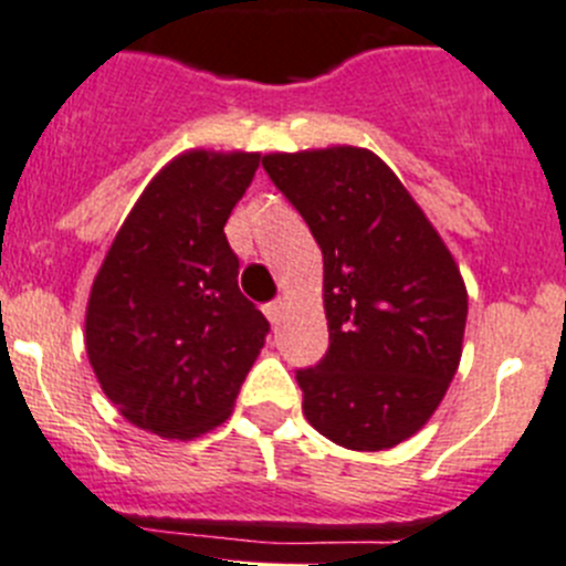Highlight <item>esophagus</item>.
I'll return each instance as SVG.
<instances>
[{"label": "esophagus", "mask_w": 566, "mask_h": 566, "mask_svg": "<svg viewBox=\"0 0 566 566\" xmlns=\"http://www.w3.org/2000/svg\"><path fill=\"white\" fill-rule=\"evenodd\" d=\"M282 310H284V301L273 298V301H268L265 307H262V313L268 315V321H271V324H279V321H282Z\"/></svg>", "instance_id": "esophagus-1"}]
</instances>
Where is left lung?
<instances>
[{
  "mask_svg": "<svg viewBox=\"0 0 566 566\" xmlns=\"http://www.w3.org/2000/svg\"><path fill=\"white\" fill-rule=\"evenodd\" d=\"M262 167L324 253L329 348L295 371L304 416L346 450H390L424 427L458 371L461 271L371 150L273 153Z\"/></svg>",
  "mask_w": 566,
  "mask_h": 566,
  "instance_id": "left-lung-1",
  "label": "left lung"
}]
</instances>
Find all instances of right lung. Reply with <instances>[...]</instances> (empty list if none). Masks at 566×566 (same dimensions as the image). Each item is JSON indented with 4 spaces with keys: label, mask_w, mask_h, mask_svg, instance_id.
<instances>
[{
    "label": "right lung",
    "mask_w": 566,
    "mask_h": 566,
    "mask_svg": "<svg viewBox=\"0 0 566 566\" xmlns=\"http://www.w3.org/2000/svg\"><path fill=\"white\" fill-rule=\"evenodd\" d=\"M256 153L192 150L136 200L94 279L86 352L130 424L198 438L223 424L271 332L240 293L226 220L251 187Z\"/></svg>",
    "instance_id": "add662e5"
}]
</instances>
